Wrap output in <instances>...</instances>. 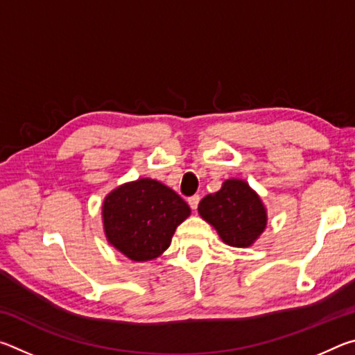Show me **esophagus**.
<instances>
[{
    "mask_svg": "<svg viewBox=\"0 0 355 355\" xmlns=\"http://www.w3.org/2000/svg\"><path fill=\"white\" fill-rule=\"evenodd\" d=\"M199 202H200V197H199V196H192V197H189L188 203H189V207H191L192 211H196L197 207H199Z\"/></svg>",
    "mask_w": 355,
    "mask_h": 355,
    "instance_id": "obj_1",
    "label": "esophagus"
}]
</instances>
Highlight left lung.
<instances>
[{"label":"left lung","mask_w":355,"mask_h":355,"mask_svg":"<svg viewBox=\"0 0 355 355\" xmlns=\"http://www.w3.org/2000/svg\"><path fill=\"white\" fill-rule=\"evenodd\" d=\"M199 214L232 248H250L268 225V209L248 182L228 178L214 194L203 197Z\"/></svg>","instance_id":"1"}]
</instances>
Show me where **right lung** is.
<instances>
[{"label": "right lung", "instance_id": "right-lung-1", "mask_svg": "<svg viewBox=\"0 0 355 355\" xmlns=\"http://www.w3.org/2000/svg\"><path fill=\"white\" fill-rule=\"evenodd\" d=\"M191 208L158 180L139 178L117 186L101 207L106 241L133 261H150L169 248Z\"/></svg>", "mask_w": 355, "mask_h": 355}]
</instances>
